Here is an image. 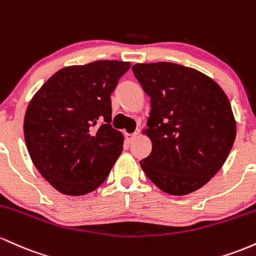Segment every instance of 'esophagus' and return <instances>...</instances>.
Returning a JSON list of instances; mask_svg holds the SVG:
<instances>
[{"mask_svg": "<svg viewBox=\"0 0 256 256\" xmlns=\"http://www.w3.org/2000/svg\"><path fill=\"white\" fill-rule=\"evenodd\" d=\"M136 136H138L136 133H126L124 136H126V140H127L129 144H130V142H133L134 140H136Z\"/></svg>", "mask_w": 256, "mask_h": 256, "instance_id": "1", "label": "esophagus"}]
</instances>
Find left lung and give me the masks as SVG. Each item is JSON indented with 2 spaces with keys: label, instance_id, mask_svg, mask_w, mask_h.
<instances>
[{
  "label": "left lung",
  "instance_id": "obj_1",
  "mask_svg": "<svg viewBox=\"0 0 256 256\" xmlns=\"http://www.w3.org/2000/svg\"><path fill=\"white\" fill-rule=\"evenodd\" d=\"M132 70L151 99L145 134L152 151L140 162L144 173L173 196L198 190L220 170L236 139L228 96L210 77L174 62Z\"/></svg>",
  "mask_w": 256,
  "mask_h": 256
}]
</instances>
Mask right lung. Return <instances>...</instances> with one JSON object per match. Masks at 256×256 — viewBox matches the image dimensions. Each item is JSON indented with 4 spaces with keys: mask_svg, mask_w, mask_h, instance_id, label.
<instances>
[{
    "mask_svg": "<svg viewBox=\"0 0 256 256\" xmlns=\"http://www.w3.org/2000/svg\"><path fill=\"white\" fill-rule=\"evenodd\" d=\"M130 62L98 60L62 68L28 102L26 148L37 170L56 190L82 196L99 188L123 150L111 127V93Z\"/></svg>",
    "mask_w": 256,
    "mask_h": 256,
    "instance_id": "right-lung-1",
    "label": "right lung"
}]
</instances>
